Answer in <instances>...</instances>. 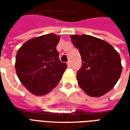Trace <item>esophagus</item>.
<instances>
[{
	"label": "esophagus",
	"instance_id": "esophagus-1",
	"mask_svg": "<svg viewBox=\"0 0 130 130\" xmlns=\"http://www.w3.org/2000/svg\"><path fill=\"white\" fill-rule=\"evenodd\" d=\"M67 64H68V68H71V62L70 61H68V62H67Z\"/></svg>",
	"mask_w": 130,
	"mask_h": 130
}]
</instances>
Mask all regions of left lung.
Segmentation results:
<instances>
[{
	"instance_id": "obj_1",
	"label": "left lung",
	"mask_w": 130,
	"mask_h": 130,
	"mask_svg": "<svg viewBox=\"0 0 130 130\" xmlns=\"http://www.w3.org/2000/svg\"><path fill=\"white\" fill-rule=\"evenodd\" d=\"M70 37L82 59L76 74L78 84L88 95H104L120 78L123 69L120 55L109 43L95 37L72 35Z\"/></svg>"
}]
</instances>
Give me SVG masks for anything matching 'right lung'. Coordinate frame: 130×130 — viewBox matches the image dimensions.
<instances>
[{
	"instance_id": "1",
	"label": "right lung",
	"mask_w": 130,
	"mask_h": 130,
	"mask_svg": "<svg viewBox=\"0 0 130 130\" xmlns=\"http://www.w3.org/2000/svg\"><path fill=\"white\" fill-rule=\"evenodd\" d=\"M59 35H44L28 40L19 48L15 69L19 79L30 93L41 96L56 86L68 66L60 62L56 46Z\"/></svg>"
}]
</instances>
